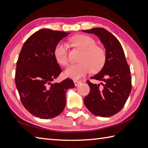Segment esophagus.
<instances>
[{"instance_id":"1","label":"esophagus","mask_w":148,"mask_h":148,"mask_svg":"<svg viewBox=\"0 0 148 148\" xmlns=\"http://www.w3.org/2000/svg\"><path fill=\"white\" fill-rule=\"evenodd\" d=\"M80 83H81V81H80V80H74V84L75 86H77L78 85H79Z\"/></svg>"}]
</instances>
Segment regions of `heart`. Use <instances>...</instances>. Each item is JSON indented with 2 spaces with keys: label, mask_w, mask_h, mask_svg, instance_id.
<instances>
[{
  "label": "heart",
  "mask_w": 148,
  "mask_h": 148,
  "mask_svg": "<svg viewBox=\"0 0 148 148\" xmlns=\"http://www.w3.org/2000/svg\"><path fill=\"white\" fill-rule=\"evenodd\" d=\"M70 41L75 46L83 50L84 53L80 58V63L69 66L66 69L64 75L66 77L78 80L91 70L97 72L103 68L106 61L105 51L97 46L96 41L93 38L87 35H79L72 37ZM54 57L60 65H68V46L65 42L60 41L56 44L54 49Z\"/></svg>",
  "instance_id": "b5f03b06"
}]
</instances>
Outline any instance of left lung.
I'll return each instance as SVG.
<instances>
[{"mask_svg":"<svg viewBox=\"0 0 148 148\" xmlns=\"http://www.w3.org/2000/svg\"><path fill=\"white\" fill-rule=\"evenodd\" d=\"M93 33L100 38L106 49V61L102 69L91 77L103 82L100 84L88 80L90 91L84 99V104L95 115L109 117L124 107L132 90V78L123 48L112 33L102 27L82 30Z\"/></svg>","mask_w":148,"mask_h":148,"instance_id":"1","label":"left lung"}]
</instances>
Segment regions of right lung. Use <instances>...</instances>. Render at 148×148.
<instances>
[{"instance_id": "obj_1", "label": "right lung", "mask_w": 148, "mask_h": 148, "mask_svg": "<svg viewBox=\"0 0 148 148\" xmlns=\"http://www.w3.org/2000/svg\"><path fill=\"white\" fill-rule=\"evenodd\" d=\"M69 34L42 29L25 42L19 54L15 71V84L24 108L37 117L49 119L62 112L66 92L73 88V80L66 79L53 83L62 70L54 57L56 44Z\"/></svg>"}]
</instances>
